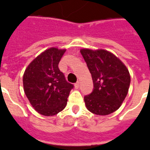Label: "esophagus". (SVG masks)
I'll use <instances>...</instances> for the list:
<instances>
[{
  "label": "esophagus",
  "instance_id": "34e87169",
  "mask_svg": "<svg viewBox=\"0 0 150 150\" xmlns=\"http://www.w3.org/2000/svg\"><path fill=\"white\" fill-rule=\"evenodd\" d=\"M74 86H75V88H78L80 87V82L77 81L76 83H75Z\"/></svg>",
  "mask_w": 150,
  "mask_h": 150
}]
</instances>
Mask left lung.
I'll use <instances>...</instances> for the list:
<instances>
[{"mask_svg":"<svg viewBox=\"0 0 150 150\" xmlns=\"http://www.w3.org/2000/svg\"><path fill=\"white\" fill-rule=\"evenodd\" d=\"M92 74L93 90L84 96V103L95 115H107L120 108L127 96L130 84L129 71L112 53L105 50L81 49Z\"/></svg>","mask_w":150,"mask_h":150,"instance_id":"1","label":"left lung"}]
</instances>
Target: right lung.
I'll use <instances>...</instances> for the list:
<instances>
[{
    "instance_id": "right-lung-1",
    "label": "right lung",
    "mask_w": 150,
    "mask_h": 150,
    "mask_svg": "<svg viewBox=\"0 0 150 150\" xmlns=\"http://www.w3.org/2000/svg\"><path fill=\"white\" fill-rule=\"evenodd\" d=\"M65 49L51 47L35 58L23 74V90L34 109L46 116L57 115L66 108L74 85L58 68Z\"/></svg>"
}]
</instances>
